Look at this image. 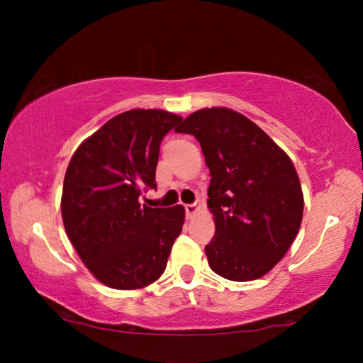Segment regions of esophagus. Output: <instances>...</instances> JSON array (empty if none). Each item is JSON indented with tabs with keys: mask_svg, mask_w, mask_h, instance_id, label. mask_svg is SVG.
I'll return each instance as SVG.
<instances>
[{
	"mask_svg": "<svg viewBox=\"0 0 363 363\" xmlns=\"http://www.w3.org/2000/svg\"><path fill=\"white\" fill-rule=\"evenodd\" d=\"M185 211H186V216H195L198 211H200V208H198L196 203H191V205H186L185 206Z\"/></svg>",
	"mask_w": 363,
	"mask_h": 363,
	"instance_id": "1",
	"label": "esophagus"
}]
</instances>
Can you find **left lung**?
<instances>
[{
  "label": "left lung",
  "instance_id": "left-lung-1",
  "mask_svg": "<svg viewBox=\"0 0 363 363\" xmlns=\"http://www.w3.org/2000/svg\"><path fill=\"white\" fill-rule=\"evenodd\" d=\"M177 132L196 137L210 168L208 208L216 230L205 247L208 264L238 282L267 274L294 242L304 211L291 158L255 122L226 107L193 112Z\"/></svg>",
  "mask_w": 363,
  "mask_h": 363
}]
</instances>
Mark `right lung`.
Returning a JSON list of instances; mask_svg holds the SVG:
<instances>
[{
  "label": "right lung",
  "mask_w": 363,
  "mask_h": 363,
  "mask_svg": "<svg viewBox=\"0 0 363 363\" xmlns=\"http://www.w3.org/2000/svg\"><path fill=\"white\" fill-rule=\"evenodd\" d=\"M180 116L133 108L86 138L64 177L61 213L66 233L92 276L112 289H142L155 282L185 221L182 205L140 206L157 188L163 137Z\"/></svg>",
  "instance_id": "obj_1"
}]
</instances>
